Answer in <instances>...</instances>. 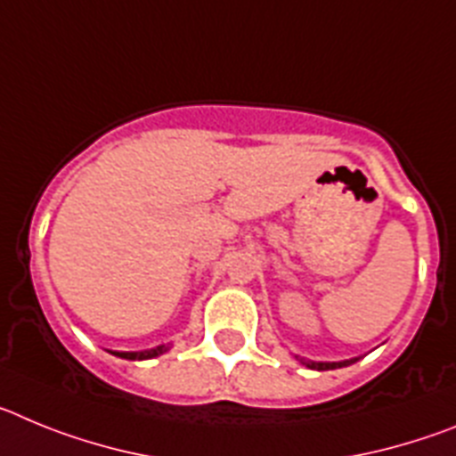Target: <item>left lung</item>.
Wrapping results in <instances>:
<instances>
[{
    "instance_id": "8db88e82",
    "label": "left lung",
    "mask_w": 456,
    "mask_h": 456,
    "mask_svg": "<svg viewBox=\"0 0 456 456\" xmlns=\"http://www.w3.org/2000/svg\"><path fill=\"white\" fill-rule=\"evenodd\" d=\"M352 361H342V363H313V361H305V365L313 370H336V368H342V365H349Z\"/></svg>"
}]
</instances>
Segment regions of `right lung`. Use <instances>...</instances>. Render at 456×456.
I'll return each instance as SVG.
<instances>
[{"label": "right lung", "mask_w": 456, "mask_h": 456, "mask_svg": "<svg viewBox=\"0 0 456 456\" xmlns=\"http://www.w3.org/2000/svg\"><path fill=\"white\" fill-rule=\"evenodd\" d=\"M167 345H162V347H155V349H148V352H111L114 356L118 358H127V361H146V358H155L159 356V354L167 352Z\"/></svg>", "instance_id": "right-lung-1"}]
</instances>
